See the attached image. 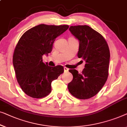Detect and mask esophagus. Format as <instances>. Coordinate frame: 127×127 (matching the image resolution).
<instances>
[{
	"mask_svg": "<svg viewBox=\"0 0 127 127\" xmlns=\"http://www.w3.org/2000/svg\"><path fill=\"white\" fill-rule=\"evenodd\" d=\"M64 72H68V70H69V69L67 67H64Z\"/></svg>",
	"mask_w": 127,
	"mask_h": 127,
	"instance_id": "34e87169",
	"label": "esophagus"
}]
</instances>
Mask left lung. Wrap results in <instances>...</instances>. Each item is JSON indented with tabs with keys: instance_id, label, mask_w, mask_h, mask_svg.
<instances>
[{
	"instance_id": "1",
	"label": "left lung",
	"mask_w": 127,
	"mask_h": 127,
	"mask_svg": "<svg viewBox=\"0 0 127 127\" xmlns=\"http://www.w3.org/2000/svg\"><path fill=\"white\" fill-rule=\"evenodd\" d=\"M69 30L79 40L78 57L85 60V65L82 74L69 69L73 79L68 89L77 98H90L101 90L108 79L109 48L102 35L90 26H71Z\"/></svg>"
}]
</instances>
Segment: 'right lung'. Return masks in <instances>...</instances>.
<instances>
[{
	"label": "right lung",
	"mask_w": 127,
	"mask_h": 127,
	"mask_svg": "<svg viewBox=\"0 0 127 127\" xmlns=\"http://www.w3.org/2000/svg\"><path fill=\"white\" fill-rule=\"evenodd\" d=\"M68 25L41 24L30 29L18 42L13 55V65L17 81L25 93L41 98L51 92V83L64 72L62 65L48 66L42 55L51 53L55 39Z\"/></svg>",
	"instance_id": "right-lung-1"
}]
</instances>
